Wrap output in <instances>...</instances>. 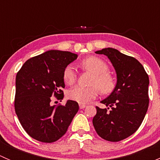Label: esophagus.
<instances>
[{
  "mask_svg": "<svg viewBox=\"0 0 160 160\" xmlns=\"http://www.w3.org/2000/svg\"><path fill=\"white\" fill-rule=\"evenodd\" d=\"M80 109H83V108H85L87 107V105L86 104H80Z\"/></svg>",
  "mask_w": 160,
  "mask_h": 160,
  "instance_id": "obj_1",
  "label": "esophagus"
}]
</instances>
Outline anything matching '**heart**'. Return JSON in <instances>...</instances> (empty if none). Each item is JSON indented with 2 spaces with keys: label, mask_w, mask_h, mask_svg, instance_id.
I'll return each mask as SVG.
<instances>
[{
  "label": "heart",
  "mask_w": 160,
  "mask_h": 160,
  "mask_svg": "<svg viewBox=\"0 0 160 160\" xmlns=\"http://www.w3.org/2000/svg\"><path fill=\"white\" fill-rule=\"evenodd\" d=\"M81 67L85 70L93 73L90 84L92 86L83 88L76 86L67 91V98L80 104H86L98 97L99 89L103 93H109L115 88V80L108 72V64L97 56H89L81 62ZM77 72L72 66L69 65L64 69L63 80L67 84L72 85L77 80Z\"/></svg>",
  "instance_id": "heart-1"
}]
</instances>
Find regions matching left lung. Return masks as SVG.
<instances>
[{"label":"left lung","instance_id":"left-lung-1","mask_svg":"<svg viewBox=\"0 0 160 160\" xmlns=\"http://www.w3.org/2000/svg\"><path fill=\"white\" fill-rule=\"evenodd\" d=\"M95 52L110 59L117 73V84L101 101L108 108L96 107L93 125L100 137L119 142L135 133L146 116L149 103V76L136 59L118 50L106 48Z\"/></svg>","mask_w":160,"mask_h":160}]
</instances>
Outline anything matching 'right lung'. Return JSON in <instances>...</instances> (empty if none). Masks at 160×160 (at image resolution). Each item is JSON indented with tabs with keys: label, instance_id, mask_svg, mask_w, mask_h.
Segmentation results:
<instances>
[{
	"label": "right lung",
	"instance_id": "obj_1",
	"mask_svg": "<svg viewBox=\"0 0 160 160\" xmlns=\"http://www.w3.org/2000/svg\"><path fill=\"white\" fill-rule=\"evenodd\" d=\"M77 58L70 52L49 50L28 59L16 76L14 109L32 138L51 143L65 135L79 110L78 103L52 105V96L63 98L64 69Z\"/></svg>",
	"mask_w": 160,
	"mask_h": 160
}]
</instances>
